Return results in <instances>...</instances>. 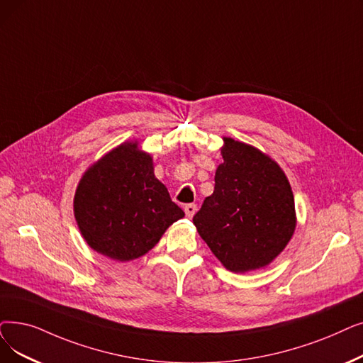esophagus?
I'll list each match as a JSON object with an SVG mask.
<instances>
[{
    "instance_id": "34e87169",
    "label": "esophagus",
    "mask_w": 363,
    "mask_h": 363,
    "mask_svg": "<svg viewBox=\"0 0 363 363\" xmlns=\"http://www.w3.org/2000/svg\"><path fill=\"white\" fill-rule=\"evenodd\" d=\"M184 211H185V215L188 216V218H193L194 216V213L197 212V206L194 203H190V204H185V208H184Z\"/></svg>"
}]
</instances>
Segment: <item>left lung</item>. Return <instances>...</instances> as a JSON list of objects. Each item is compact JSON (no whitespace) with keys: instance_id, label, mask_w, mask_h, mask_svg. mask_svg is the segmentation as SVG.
<instances>
[{"instance_id":"8db88e82","label":"left lung","mask_w":363,"mask_h":363,"mask_svg":"<svg viewBox=\"0 0 363 363\" xmlns=\"http://www.w3.org/2000/svg\"><path fill=\"white\" fill-rule=\"evenodd\" d=\"M224 163L215 190L193 223L227 270L246 273L269 265L286 247L296 225L285 172L269 155L233 138L220 148Z\"/></svg>"}]
</instances>
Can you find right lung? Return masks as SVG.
Masks as SVG:
<instances>
[{
    "label": "right lung",
    "mask_w": 363,
    "mask_h": 363,
    "mask_svg": "<svg viewBox=\"0 0 363 363\" xmlns=\"http://www.w3.org/2000/svg\"><path fill=\"white\" fill-rule=\"evenodd\" d=\"M74 215L91 249L124 262L145 255L185 213L155 178L152 157L135 140L106 152L84 172Z\"/></svg>",
    "instance_id": "right-lung-1"
}]
</instances>
